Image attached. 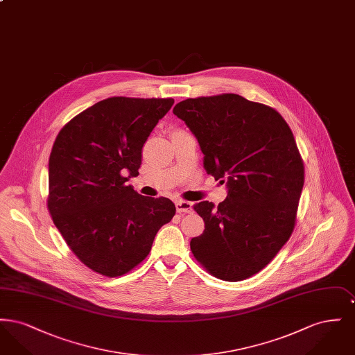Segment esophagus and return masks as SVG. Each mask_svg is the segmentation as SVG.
<instances>
[{
    "instance_id": "1",
    "label": "esophagus",
    "mask_w": 355,
    "mask_h": 355,
    "mask_svg": "<svg viewBox=\"0 0 355 355\" xmlns=\"http://www.w3.org/2000/svg\"><path fill=\"white\" fill-rule=\"evenodd\" d=\"M175 207L178 213H191L193 211V203L187 202V201H177Z\"/></svg>"
}]
</instances>
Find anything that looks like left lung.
<instances>
[{"instance_id": "obj_1", "label": "left lung", "mask_w": 355, "mask_h": 355, "mask_svg": "<svg viewBox=\"0 0 355 355\" xmlns=\"http://www.w3.org/2000/svg\"><path fill=\"white\" fill-rule=\"evenodd\" d=\"M173 113L197 138L203 168L227 197L194 210L205 230L191 253L214 277L236 282L262 270L291 236L304 187V164L282 116L238 94L187 98Z\"/></svg>"}]
</instances>
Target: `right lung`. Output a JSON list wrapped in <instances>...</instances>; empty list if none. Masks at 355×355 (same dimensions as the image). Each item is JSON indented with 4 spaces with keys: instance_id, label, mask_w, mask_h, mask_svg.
I'll return each instance as SVG.
<instances>
[{
    "instance_id": "right-lung-1",
    "label": "right lung",
    "mask_w": 355,
    "mask_h": 355,
    "mask_svg": "<svg viewBox=\"0 0 355 355\" xmlns=\"http://www.w3.org/2000/svg\"><path fill=\"white\" fill-rule=\"evenodd\" d=\"M173 98L112 97L76 116L49 158L48 209L71 252L89 269L119 277L142 262L157 232L171 220L169 198L141 196L142 146Z\"/></svg>"
}]
</instances>
